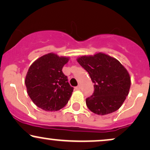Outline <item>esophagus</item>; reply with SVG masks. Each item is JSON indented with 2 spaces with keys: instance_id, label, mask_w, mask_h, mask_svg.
I'll return each mask as SVG.
<instances>
[{
  "instance_id": "1",
  "label": "esophagus",
  "mask_w": 150,
  "mask_h": 150,
  "mask_svg": "<svg viewBox=\"0 0 150 150\" xmlns=\"http://www.w3.org/2000/svg\"><path fill=\"white\" fill-rule=\"evenodd\" d=\"M75 89H76L77 90H80V89H81V86H80V85H78V86H77L76 87H75Z\"/></svg>"
}]
</instances>
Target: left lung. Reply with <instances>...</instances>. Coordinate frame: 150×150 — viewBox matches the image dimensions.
Returning a JSON list of instances; mask_svg holds the SVG:
<instances>
[{"label":"left lung","mask_w":150,"mask_h":150,"mask_svg":"<svg viewBox=\"0 0 150 150\" xmlns=\"http://www.w3.org/2000/svg\"><path fill=\"white\" fill-rule=\"evenodd\" d=\"M77 62L89 73L94 85L92 96L86 99L91 112L105 115L120 108L129 94L131 79L121 63L103 53L82 56Z\"/></svg>","instance_id":"8db88e82"}]
</instances>
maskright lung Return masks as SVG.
<instances>
[{"instance_id":"add662e5","label":"right lung","mask_w":150,"mask_h":150,"mask_svg":"<svg viewBox=\"0 0 150 150\" xmlns=\"http://www.w3.org/2000/svg\"><path fill=\"white\" fill-rule=\"evenodd\" d=\"M69 58L49 53L34 61L27 72V93L38 107L45 111H57L68 103L73 87L62 72Z\"/></svg>"}]
</instances>
